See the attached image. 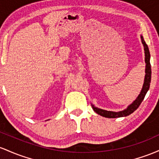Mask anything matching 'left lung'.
Listing matches in <instances>:
<instances>
[{"label": "left lung", "instance_id": "8db88e82", "mask_svg": "<svg viewBox=\"0 0 159 159\" xmlns=\"http://www.w3.org/2000/svg\"><path fill=\"white\" fill-rule=\"evenodd\" d=\"M141 38V42L143 45L144 48V53H145V63H146V68H145V77H144L143 85L142 89L140 91V93L137 96V98L130 105H128V107L122 111L114 112V111H108V110H103V109L98 108L97 107L94 106V104L92 103V107L95 113H97L98 115L101 116L106 117V118H119V117H125L129 116L140 105V103L143 101L144 97H145L146 94L147 93L148 90H149V86H150V82H151V65H150V53H149V48L146 43V42L143 40V37L141 35L140 36Z\"/></svg>", "mask_w": 159, "mask_h": 159}]
</instances>
